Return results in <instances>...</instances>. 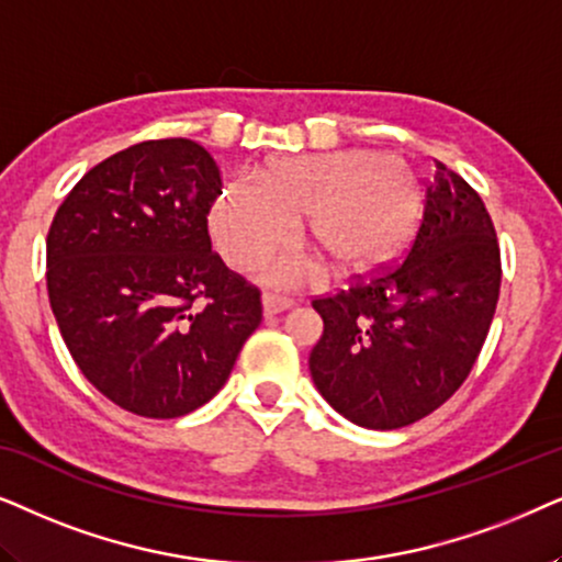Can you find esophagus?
<instances>
[{"mask_svg": "<svg viewBox=\"0 0 562 562\" xmlns=\"http://www.w3.org/2000/svg\"><path fill=\"white\" fill-rule=\"evenodd\" d=\"M261 305H265V316H277V313L293 308V297L267 293L265 297H261Z\"/></svg>", "mask_w": 562, "mask_h": 562, "instance_id": "1", "label": "esophagus"}]
</instances>
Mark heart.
I'll use <instances>...</instances> for the list:
<instances>
[{"instance_id":"b5f03b06","label":"heart","mask_w":562,"mask_h":562,"mask_svg":"<svg viewBox=\"0 0 562 562\" xmlns=\"http://www.w3.org/2000/svg\"><path fill=\"white\" fill-rule=\"evenodd\" d=\"M422 200L416 175L395 156H282L259 171V182H231L213 203L207 226L231 267H251L282 249L293 236V221L305 215V238L339 272L364 274L406 244ZM269 274L293 280L301 267L277 265Z\"/></svg>"}]
</instances>
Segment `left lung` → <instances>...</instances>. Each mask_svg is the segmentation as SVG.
I'll list each match as a JSON object with an SVG mask.
<instances>
[{
    "label": "left lung",
    "instance_id": "8db88e82",
    "mask_svg": "<svg viewBox=\"0 0 562 562\" xmlns=\"http://www.w3.org/2000/svg\"><path fill=\"white\" fill-rule=\"evenodd\" d=\"M498 290L501 249L481 194L437 161L406 259L313 297L324 318L308 359L313 383L364 429L429 416L473 370Z\"/></svg>",
    "mask_w": 562,
    "mask_h": 562
}]
</instances>
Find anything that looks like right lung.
Returning a JSON list of instances; mask_svg holds the SVG:
<instances>
[{
    "label": "right lung",
    "instance_id": "obj_1",
    "mask_svg": "<svg viewBox=\"0 0 562 562\" xmlns=\"http://www.w3.org/2000/svg\"><path fill=\"white\" fill-rule=\"evenodd\" d=\"M221 171L187 138L144 140L74 184L46 238L58 331L115 406L177 418L226 385L261 293L213 251Z\"/></svg>",
    "mask_w": 562,
    "mask_h": 562
}]
</instances>
